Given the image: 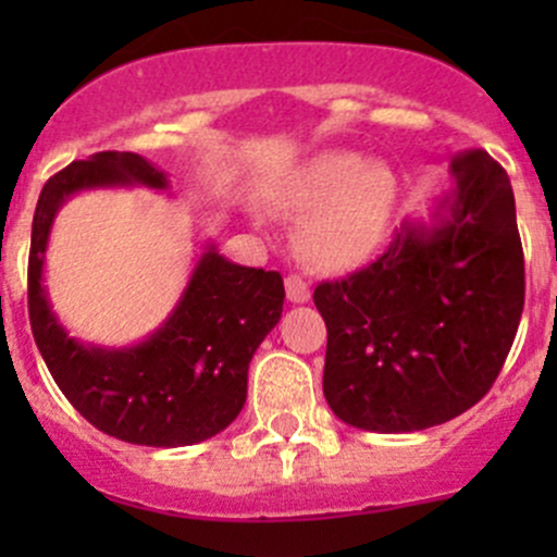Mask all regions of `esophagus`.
Masks as SVG:
<instances>
[{"mask_svg": "<svg viewBox=\"0 0 557 557\" xmlns=\"http://www.w3.org/2000/svg\"><path fill=\"white\" fill-rule=\"evenodd\" d=\"M285 294H288V301H294V305H305V301H310V285L301 277H296V274H290V277H285Z\"/></svg>", "mask_w": 557, "mask_h": 557, "instance_id": "1", "label": "esophagus"}]
</instances>
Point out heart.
I'll return each instance as SVG.
<instances>
[{
  "instance_id": "1",
  "label": "heart",
  "mask_w": 557,
  "mask_h": 557,
  "mask_svg": "<svg viewBox=\"0 0 557 557\" xmlns=\"http://www.w3.org/2000/svg\"><path fill=\"white\" fill-rule=\"evenodd\" d=\"M272 205L299 215L294 243L318 272H345L377 252L398 205V174L383 159L323 150L274 183Z\"/></svg>"
}]
</instances>
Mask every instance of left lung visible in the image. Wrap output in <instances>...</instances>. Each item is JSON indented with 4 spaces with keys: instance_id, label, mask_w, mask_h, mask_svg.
Here are the masks:
<instances>
[{
    "instance_id": "left-lung-1",
    "label": "left lung",
    "mask_w": 557,
    "mask_h": 557,
    "mask_svg": "<svg viewBox=\"0 0 557 557\" xmlns=\"http://www.w3.org/2000/svg\"><path fill=\"white\" fill-rule=\"evenodd\" d=\"M522 301L512 185L485 150H469L431 221H404L377 261L314 288L331 412L374 434L458 418L496 383Z\"/></svg>"
}]
</instances>
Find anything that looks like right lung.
<instances>
[{
    "label": "right lung",
    "mask_w": 557,
    "mask_h": 557,
    "mask_svg": "<svg viewBox=\"0 0 557 557\" xmlns=\"http://www.w3.org/2000/svg\"><path fill=\"white\" fill-rule=\"evenodd\" d=\"M132 185L166 190L170 177L143 156L104 150L45 183L32 223V334L55 385L99 431L145 447L199 445L243 412L247 369L283 314V277L205 243L170 318L143 342L104 347L70 336L45 288L50 228L75 194Z\"/></svg>",
    "instance_id": "1"
}]
</instances>
